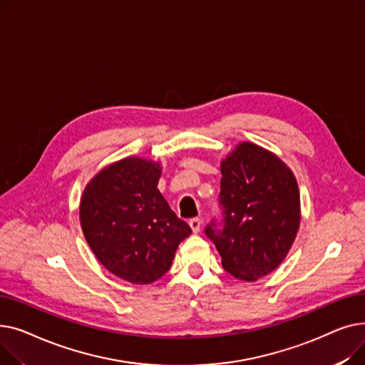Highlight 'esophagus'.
I'll return each instance as SVG.
<instances>
[{
  "instance_id": "34e87169",
  "label": "esophagus",
  "mask_w": 365,
  "mask_h": 365,
  "mask_svg": "<svg viewBox=\"0 0 365 365\" xmlns=\"http://www.w3.org/2000/svg\"><path fill=\"white\" fill-rule=\"evenodd\" d=\"M189 226H190V229H192L194 234H198L200 229H201V220H200L198 217L190 219V220H189Z\"/></svg>"
}]
</instances>
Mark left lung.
Masks as SVG:
<instances>
[{
	"label": "left lung",
	"mask_w": 365,
	"mask_h": 365,
	"mask_svg": "<svg viewBox=\"0 0 365 365\" xmlns=\"http://www.w3.org/2000/svg\"><path fill=\"white\" fill-rule=\"evenodd\" d=\"M225 227H205L226 272L257 281L289 255L300 226V194L294 173L274 152L240 142L220 163Z\"/></svg>",
	"instance_id": "obj_1"
}]
</instances>
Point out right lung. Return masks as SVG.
Returning <instances> with one entry per match:
<instances>
[{
	"instance_id": "right-lung-1",
	"label": "right lung",
	"mask_w": 365,
	"mask_h": 365,
	"mask_svg": "<svg viewBox=\"0 0 365 365\" xmlns=\"http://www.w3.org/2000/svg\"><path fill=\"white\" fill-rule=\"evenodd\" d=\"M161 164L127 157L103 167L84 187L80 223L93 255L124 281L160 279L192 231L158 190Z\"/></svg>"
}]
</instances>
